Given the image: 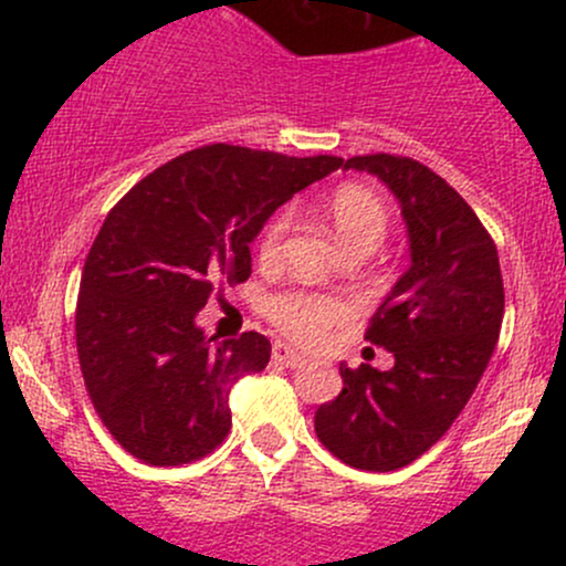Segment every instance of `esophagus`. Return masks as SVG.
<instances>
[{
    "label": "esophagus",
    "instance_id": "obj_1",
    "mask_svg": "<svg viewBox=\"0 0 566 566\" xmlns=\"http://www.w3.org/2000/svg\"><path fill=\"white\" fill-rule=\"evenodd\" d=\"M274 361H279V365H284V367H297V365H303V354L301 350L287 346V343H276Z\"/></svg>",
    "mask_w": 566,
    "mask_h": 566
}]
</instances>
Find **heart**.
Segmentation results:
<instances>
[{
  "label": "heart",
  "mask_w": 566,
  "mask_h": 566,
  "mask_svg": "<svg viewBox=\"0 0 566 566\" xmlns=\"http://www.w3.org/2000/svg\"><path fill=\"white\" fill-rule=\"evenodd\" d=\"M324 216L348 250H369L380 244L388 229V210L382 199L373 188L359 184H346L335 188L329 199L324 201ZM287 233V216H276L265 226L258 242L261 261L271 263L279 258L282 239ZM265 316L276 324L279 329L297 337V340H314L327 329L329 324L343 319L348 311L346 301L324 292H303L290 290L271 295L263 305Z\"/></svg>",
  "instance_id": "b5f03b06"
}]
</instances>
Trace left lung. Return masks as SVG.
Instances as JSON below:
<instances>
[{
	"instance_id": "8db88e82",
	"label": "left lung",
	"mask_w": 566,
	"mask_h": 566,
	"mask_svg": "<svg viewBox=\"0 0 566 566\" xmlns=\"http://www.w3.org/2000/svg\"><path fill=\"white\" fill-rule=\"evenodd\" d=\"M343 170L375 175L401 207L409 269L382 297L367 340L394 367L340 365L343 391L314 415L343 463L396 471L444 437L476 391L503 324L495 242L454 188L415 159L373 154Z\"/></svg>"
}]
</instances>
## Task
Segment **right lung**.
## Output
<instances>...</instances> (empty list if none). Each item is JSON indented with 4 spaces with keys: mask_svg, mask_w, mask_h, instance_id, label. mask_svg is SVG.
Returning a JSON list of instances; mask_svg holds the SVG:
<instances>
[{
    "mask_svg": "<svg viewBox=\"0 0 566 566\" xmlns=\"http://www.w3.org/2000/svg\"><path fill=\"white\" fill-rule=\"evenodd\" d=\"M340 165L216 143L146 175L108 212L84 261L76 350L103 426L129 454L180 465L226 439L233 382L265 369L271 343H218L197 314L220 279L252 274L265 220Z\"/></svg>",
    "mask_w": 566,
    "mask_h": 566,
    "instance_id": "1",
    "label": "right lung"
}]
</instances>
